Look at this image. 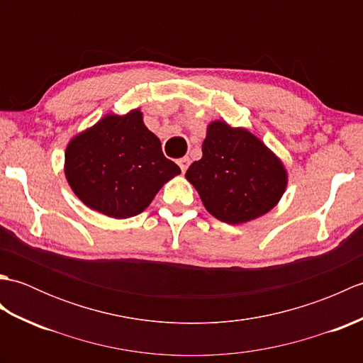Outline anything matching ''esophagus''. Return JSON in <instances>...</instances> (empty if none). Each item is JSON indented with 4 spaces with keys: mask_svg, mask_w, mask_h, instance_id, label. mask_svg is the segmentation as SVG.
I'll list each match as a JSON object with an SVG mask.
<instances>
[{
    "mask_svg": "<svg viewBox=\"0 0 363 363\" xmlns=\"http://www.w3.org/2000/svg\"><path fill=\"white\" fill-rule=\"evenodd\" d=\"M177 165L181 167L182 173H186V172H187V168H189V165H190V159H189V157H182V159L177 160Z\"/></svg>",
    "mask_w": 363,
    "mask_h": 363,
    "instance_id": "obj_1",
    "label": "esophagus"
}]
</instances>
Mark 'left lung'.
<instances>
[{"label":"left lung","mask_w":363,"mask_h":363,"mask_svg":"<svg viewBox=\"0 0 363 363\" xmlns=\"http://www.w3.org/2000/svg\"><path fill=\"white\" fill-rule=\"evenodd\" d=\"M186 177L206 211L229 225L272 211L289 182L282 160L257 135L223 120L207 125L203 157L189 167Z\"/></svg>","instance_id":"8db88e82"}]
</instances>
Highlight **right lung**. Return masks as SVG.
Wrapping results in <instances>:
<instances>
[{"label":"right lung","instance_id":"add662e5","mask_svg":"<svg viewBox=\"0 0 363 363\" xmlns=\"http://www.w3.org/2000/svg\"><path fill=\"white\" fill-rule=\"evenodd\" d=\"M64 172L81 201L112 218H129L151 204L181 168L162 152L138 109L107 113L67 145Z\"/></svg>","mask_w":363,"mask_h":363}]
</instances>
